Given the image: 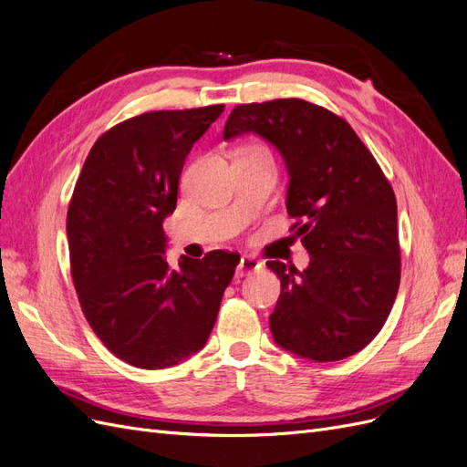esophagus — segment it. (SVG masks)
<instances>
[{"instance_id": "1", "label": "esophagus", "mask_w": 467, "mask_h": 467, "mask_svg": "<svg viewBox=\"0 0 467 467\" xmlns=\"http://www.w3.org/2000/svg\"><path fill=\"white\" fill-rule=\"evenodd\" d=\"M257 268H261V261H257L255 257H249V255H244L242 261H239L237 265V271H235V276H245L253 271H257Z\"/></svg>"}]
</instances>
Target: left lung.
<instances>
[{
  "mask_svg": "<svg viewBox=\"0 0 467 467\" xmlns=\"http://www.w3.org/2000/svg\"><path fill=\"white\" fill-rule=\"evenodd\" d=\"M259 134L285 158L288 216L309 253L306 271L268 261L280 278L271 314L278 347L316 362L343 360L384 327L400 288L398 204L350 124L302 99L239 105L223 140Z\"/></svg>",
  "mask_w": 467,
  "mask_h": 467,
  "instance_id": "obj_1",
  "label": "left lung"
}]
</instances>
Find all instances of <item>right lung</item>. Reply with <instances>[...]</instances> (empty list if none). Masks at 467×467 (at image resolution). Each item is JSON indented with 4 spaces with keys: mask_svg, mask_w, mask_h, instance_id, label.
<instances>
[{
    "mask_svg": "<svg viewBox=\"0 0 467 467\" xmlns=\"http://www.w3.org/2000/svg\"><path fill=\"white\" fill-rule=\"evenodd\" d=\"M223 105L153 110L112 126L93 144L69 201V266L103 345L138 368H169L199 352L214 327L239 255L165 259L163 220L177 206L192 144Z\"/></svg>",
    "mask_w": 467,
    "mask_h": 467,
    "instance_id": "obj_1",
    "label": "right lung"
}]
</instances>
